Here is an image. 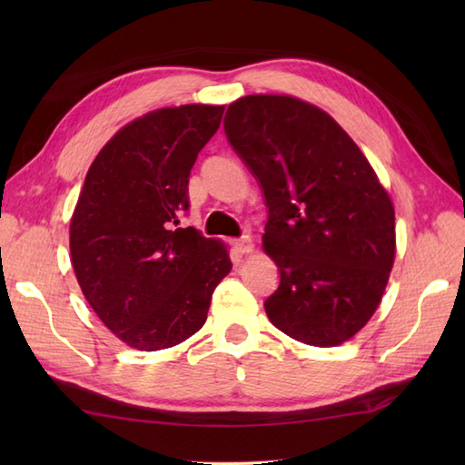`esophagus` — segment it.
<instances>
[{"label":"esophagus","instance_id":"34e87169","mask_svg":"<svg viewBox=\"0 0 465 465\" xmlns=\"http://www.w3.org/2000/svg\"><path fill=\"white\" fill-rule=\"evenodd\" d=\"M235 250L240 253H252L253 252V242L250 235H242L240 240H235Z\"/></svg>","mask_w":465,"mask_h":465}]
</instances>
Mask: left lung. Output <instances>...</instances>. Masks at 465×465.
Wrapping results in <instances>:
<instances>
[{"instance_id":"8db88e82","label":"left lung","mask_w":465,"mask_h":465,"mask_svg":"<svg viewBox=\"0 0 465 465\" xmlns=\"http://www.w3.org/2000/svg\"><path fill=\"white\" fill-rule=\"evenodd\" d=\"M223 130L268 205L263 250L280 270L270 322L318 348L348 341L378 310L396 258L388 192L340 124L298 97H240Z\"/></svg>"}]
</instances>
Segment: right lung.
<instances>
[{"mask_svg":"<svg viewBox=\"0 0 465 465\" xmlns=\"http://www.w3.org/2000/svg\"><path fill=\"white\" fill-rule=\"evenodd\" d=\"M223 105L163 107L122 127L97 153L69 223L77 283L130 348L165 350L202 330L230 253L193 227L187 182Z\"/></svg>","mask_w":465,"mask_h":465,"instance_id":"1","label":"right lung"}]
</instances>
